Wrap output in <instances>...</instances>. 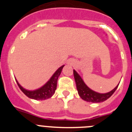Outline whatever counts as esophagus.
Here are the masks:
<instances>
[{
	"label": "esophagus",
	"mask_w": 132,
	"mask_h": 132,
	"mask_svg": "<svg viewBox=\"0 0 132 132\" xmlns=\"http://www.w3.org/2000/svg\"><path fill=\"white\" fill-rule=\"evenodd\" d=\"M72 63H73V61L70 60L69 62V64H72Z\"/></svg>",
	"instance_id": "1"
}]
</instances>
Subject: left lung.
Returning <instances> with one entry per match:
<instances>
[{
  "instance_id": "obj_1",
  "label": "left lung",
  "mask_w": 132,
  "mask_h": 132,
  "mask_svg": "<svg viewBox=\"0 0 132 132\" xmlns=\"http://www.w3.org/2000/svg\"><path fill=\"white\" fill-rule=\"evenodd\" d=\"M73 74H74V78L76 82L77 89L78 90L79 95L82 100L87 102L97 103V102H102L106 101L116 91L119 85L118 84L114 89L108 93H98L87 87V85L85 83L82 78L80 77V75L75 70H73Z\"/></svg>"
}]
</instances>
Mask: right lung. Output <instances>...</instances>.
I'll list each match as a JSON object with an SVG mask.
<instances>
[{
	"mask_svg": "<svg viewBox=\"0 0 132 132\" xmlns=\"http://www.w3.org/2000/svg\"><path fill=\"white\" fill-rule=\"evenodd\" d=\"M64 66L65 65H62L61 67H59L53 73L52 77L50 78V80L44 86L36 90H29L25 89L18 83V80H16V81L21 90L30 98L34 99V100H39V101H43V100L50 98L54 94L56 88H57V82L58 77L60 75Z\"/></svg>",
	"mask_w": 132,
	"mask_h": 132,
	"instance_id": "1",
	"label": "right lung"
}]
</instances>
